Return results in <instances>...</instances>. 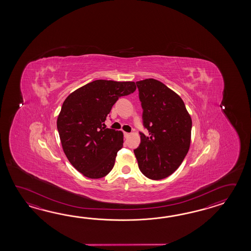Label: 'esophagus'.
Returning a JSON list of instances; mask_svg holds the SVG:
<instances>
[{
    "label": "esophagus",
    "mask_w": 251,
    "mask_h": 251,
    "mask_svg": "<svg viewBox=\"0 0 251 251\" xmlns=\"http://www.w3.org/2000/svg\"><path fill=\"white\" fill-rule=\"evenodd\" d=\"M129 135H130V133H126V132H124V137H125V138H127Z\"/></svg>",
    "instance_id": "34e87169"
}]
</instances>
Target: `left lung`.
I'll list each match as a JSON object with an SVG mask.
<instances>
[{"label":"left lung","instance_id":"8db88e82","mask_svg":"<svg viewBox=\"0 0 251 251\" xmlns=\"http://www.w3.org/2000/svg\"><path fill=\"white\" fill-rule=\"evenodd\" d=\"M143 107L141 144L133 152L139 169L150 179L171 175L180 166L190 146L192 120L181 98L154 79L136 82Z\"/></svg>","mask_w":251,"mask_h":251}]
</instances>
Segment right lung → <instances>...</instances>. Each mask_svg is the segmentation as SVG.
I'll use <instances>...</instances> for the list:
<instances>
[{"mask_svg": "<svg viewBox=\"0 0 251 251\" xmlns=\"http://www.w3.org/2000/svg\"><path fill=\"white\" fill-rule=\"evenodd\" d=\"M135 90L133 81L97 80L65 99L57 118L59 136L67 159L83 176L100 178L112 170L123 133L104 123L118 99Z\"/></svg>", "mask_w": 251, "mask_h": 251, "instance_id": "obj_1", "label": "right lung"}]
</instances>
